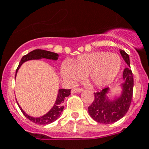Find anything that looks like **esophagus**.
I'll return each instance as SVG.
<instances>
[{
    "instance_id": "obj_1",
    "label": "esophagus",
    "mask_w": 149,
    "mask_h": 149,
    "mask_svg": "<svg viewBox=\"0 0 149 149\" xmlns=\"http://www.w3.org/2000/svg\"><path fill=\"white\" fill-rule=\"evenodd\" d=\"M83 91H84V90H83V89H81V88H74V89H72V91H71V93H80V92H82Z\"/></svg>"
}]
</instances>
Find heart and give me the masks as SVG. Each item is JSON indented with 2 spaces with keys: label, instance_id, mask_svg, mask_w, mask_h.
Here are the masks:
<instances>
[{
  "label": "heart",
  "instance_id": "b5f03b06",
  "mask_svg": "<svg viewBox=\"0 0 149 149\" xmlns=\"http://www.w3.org/2000/svg\"><path fill=\"white\" fill-rule=\"evenodd\" d=\"M120 68L121 59L119 55L95 52L64 63L60 72L63 79L70 83L86 77L93 86L104 87L115 80Z\"/></svg>",
  "mask_w": 149,
  "mask_h": 149
}]
</instances>
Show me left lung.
Returning <instances> with one entry per match:
<instances>
[{"mask_svg":"<svg viewBox=\"0 0 149 149\" xmlns=\"http://www.w3.org/2000/svg\"><path fill=\"white\" fill-rule=\"evenodd\" d=\"M119 51L128 66L123 71V83L120 85V93L111 97L109 87L94 93V100L88 107L91 118L102 124H112L121 119L128 111L132 102L134 80L130 69L129 56L124 50Z\"/></svg>","mask_w":149,"mask_h":149,"instance_id":"1","label":"left lung"}]
</instances>
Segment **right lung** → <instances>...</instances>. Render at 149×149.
Wrapping results in <instances>:
<instances>
[{
  "label": "right lung",
  "mask_w": 149,
  "mask_h": 149,
  "mask_svg": "<svg viewBox=\"0 0 149 149\" xmlns=\"http://www.w3.org/2000/svg\"><path fill=\"white\" fill-rule=\"evenodd\" d=\"M58 58V55L57 53L52 52L45 51V50L42 49H35L33 51L30 52L29 53L24 56L22 58L20 61L19 65L17 66V69L16 70V74H15V78H16V75L17 73V71L22 66V65L24 63L29 60H36V59H42V58H46V59H50V60L56 61ZM70 91L71 90H65V89H59L58 91V94H57V97H56L55 104L52 106L49 111H48L47 113L44 114V115L38 117V118H34L31 116L29 115L23 111V109L20 107L17 101V104L21 109V111L23 113L25 117L32 122L38 124V125H49L50 123L53 122L56 120L59 117H60L61 113L63 112L64 106H63V102L65 100V98L68 96H70Z\"/></svg>",
  "instance_id": "right-lung-1"
}]
</instances>
